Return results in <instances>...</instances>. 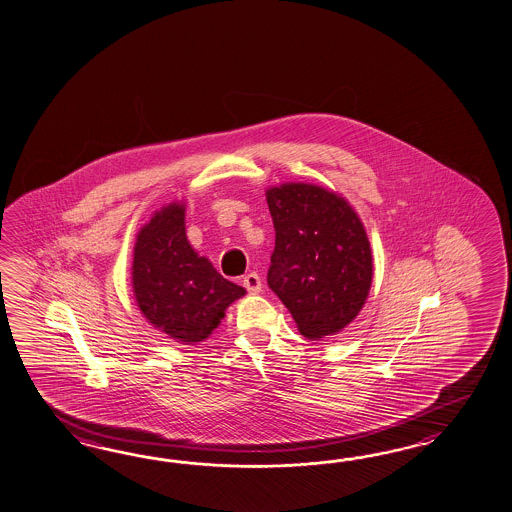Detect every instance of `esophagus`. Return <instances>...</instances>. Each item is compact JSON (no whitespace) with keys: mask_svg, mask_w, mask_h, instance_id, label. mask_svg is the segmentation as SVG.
Instances as JSON below:
<instances>
[{"mask_svg":"<svg viewBox=\"0 0 512 512\" xmlns=\"http://www.w3.org/2000/svg\"><path fill=\"white\" fill-rule=\"evenodd\" d=\"M242 285H244V288H246L250 294H257V292H261L262 288L261 277L255 274V272H250V274L244 275Z\"/></svg>","mask_w":512,"mask_h":512,"instance_id":"esophagus-1","label":"esophagus"}]
</instances>
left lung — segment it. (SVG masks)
<instances>
[{
    "label": "left lung",
    "mask_w": 512,
    "mask_h": 512,
    "mask_svg": "<svg viewBox=\"0 0 512 512\" xmlns=\"http://www.w3.org/2000/svg\"><path fill=\"white\" fill-rule=\"evenodd\" d=\"M275 229L268 287L301 335H337L368 298L374 264L359 216L335 192L287 183L266 192Z\"/></svg>",
    "instance_id": "obj_1"
}]
</instances>
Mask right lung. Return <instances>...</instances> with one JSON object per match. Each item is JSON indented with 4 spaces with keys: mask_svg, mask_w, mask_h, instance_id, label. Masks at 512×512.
<instances>
[{
    "mask_svg": "<svg viewBox=\"0 0 512 512\" xmlns=\"http://www.w3.org/2000/svg\"><path fill=\"white\" fill-rule=\"evenodd\" d=\"M138 309L168 337L194 344L209 337L246 290L198 257L185 233V205L155 212L138 233L133 257Z\"/></svg>",
    "mask_w": 512,
    "mask_h": 512,
    "instance_id": "add662e5",
    "label": "right lung"
}]
</instances>
